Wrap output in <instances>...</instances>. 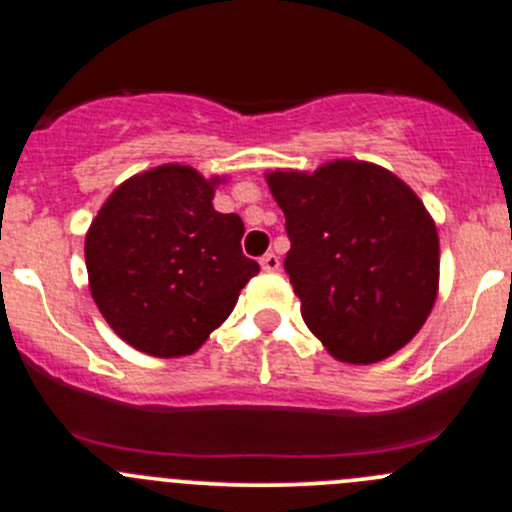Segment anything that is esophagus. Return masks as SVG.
Instances as JSON below:
<instances>
[{"label": "esophagus", "mask_w": 512, "mask_h": 512, "mask_svg": "<svg viewBox=\"0 0 512 512\" xmlns=\"http://www.w3.org/2000/svg\"><path fill=\"white\" fill-rule=\"evenodd\" d=\"M260 265L265 272H277L280 270V257H277L275 252H267V255H262Z\"/></svg>", "instance_id": "34e87169"}]
</instances>
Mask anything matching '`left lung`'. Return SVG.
<instances>
[{
    "label": "left lung",
    "instance_id": "left-lung-1",
    "mask_svg": "<svg viewBox=\"0 0 512 512\" xmlns=\"http://www.w3.org/2000/svg\"><path fill=\"white\" fill-rule=\"evenodd\" d=\"M265 178L285 213V270L309 332L344 364H374L406 347L438 297V232L421 198L366 160Z\"/></svg>",
    "mask_w": 512,
    "mask_h": 512
}]
</instances>
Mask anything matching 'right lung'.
I'll return each mask as SVG.
<instances>
[{"instance_id":"add662e5","label":"right lung","mask_w":512,"mask_h":512,"mask_svg":"<svg viewBox=\"0 0 512 512\" xmlns=\"http://www.w3.org/2000/svg\"><path fill=\"white\" fill-rule=\"evenodd\" d=\"M225 178L165 163L123 180L86 232L89 289L108 327L143 354L198 352L260 272L240 215L213 208Z\"/></svg>"}]
</instances>
